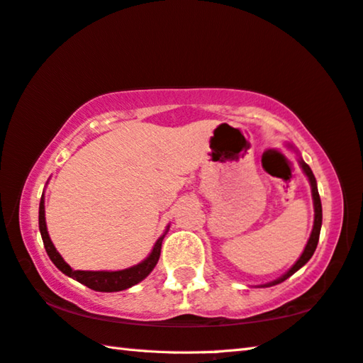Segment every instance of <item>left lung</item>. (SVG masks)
Listing matches in <instances>:
<instances>
[{"label": "left lung", "mask_w": 363, "mask_h": 363, "mask_svg": "<svg viewBox=\"0 0 363 363\" xmlns=\"http://www.w3.org/2000/svg\"><path fill=\"white\" fill-rule=\"evenodd\" d=\"M286 146H287L289 149L295 150V152L298 154V150H296V149L292 146V144L287 143ZM298 163H300V167H301V169H303V173H305L306 177H308L309 186H311V195H313V204H314V225H313V230H311V235H309V240H308V242H306L305 250H303L301 255L298 257V260H296V262L294 263L292 268L289 269V272H286L284 274H282L281 278L274 279V281H272V282H267V284H262V286H259V287H272V286H276V284H281V282L286 281L287 278H291V276H292L295 272H298V269H300L303 265H306V262H308L309 259H311L313 254H314V250H315V247H318L319 235H320V227H322V204H320V196H319V192H318V182H315V177H314V174H313L311 168H309L308 164H306L305 162H303V159H301L300 155H298Z\"/></svg>", "instance_id": "1"}]
</instances>
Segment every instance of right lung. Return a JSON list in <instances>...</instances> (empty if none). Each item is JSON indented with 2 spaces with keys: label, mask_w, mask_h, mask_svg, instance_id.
<instances>
[{
  "label": "right lung",
  "mask_w": 363,
  "mask_h": 363,
  "mask_svg": "<svg viewBox=\"0 0 363 363\" xmlns=\"http://www.w3.org/2000/svg\"><path fill=\"white\" fill-rule=\"evenodd\" d=\"M169 230V225L164 230V233L160 236L154 245L150 254L143 262L125 269H118V272H84V269H72L67 262L63 260V257L58 254L54 242H52L48 225H45V211H44V194L41 196V203H39V232L43 236V242L48 252L49 259L54 262V265L60 269L69 278L76 279L81 284L87 286L91 291L96 292H118L125 291V289L133 287L138 282H141L144 278H147L150 272L155 268L157 262L160 259V250H162V241L164 235Z\"/></svg>",
  "instance_id": "obj_1"
}]
</instances>
